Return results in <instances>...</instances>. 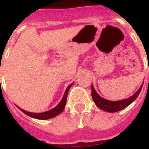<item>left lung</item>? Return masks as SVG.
<instances>
[{
  "mask_svg": "<svg viewBox=\"0 0 149 149\" xmlns=\"http://www.w3.org/2000/svg\"><path fill=\"white\" fill-rule=\"evenodd\" d=\"M142 86L143 85L141 86L139 90L136 91L135 94L130 97V98H128L126 100L113 102V101H109V100H105V99L100 96L94 89V87L91 85V96H92L93 101L96 104L97 107H99L100 109H102L103 111L113 113V112H117V111H119L122 109L125 108L126 107H128L130 103H132L134 100H136L137 96L139 95L141 91Z\"/></svg>",
  "mask_w": 149,
  "mask_h": 149,
  "instance_id": "8db88e82",
  "label": "left lung"
}]
</instances>
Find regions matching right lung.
<instances>
[{
	"instance_id": "1",
	"label": "right lung",
	"mask_w": 149,
	"mask_h": 149,
	"mask_svg": "<svg viewBox=\"0 0 149 149\" xmlns=\"http://www.w3.org/2000/svg\"><path fill=\"white\" fill-rule=\"evenodd\" d=\"M72 85V84H69L68 86V88H66L65 92L64 94V96L62 98V100L59 102L56 107H54L52 110H50L49 111H47V112H43V113H31V112H27V111H25L24 110H22L19 107V109L21 111H23L24 114H26L28 116L31 117V118H37V119H42V120H45V119H49V118H54L57 115H58L59 114H61L63 110L65 109V107L66 104V100H67V95H68V92H69V90L70 88V87Z\"/></svg>"
}]
</instances>
